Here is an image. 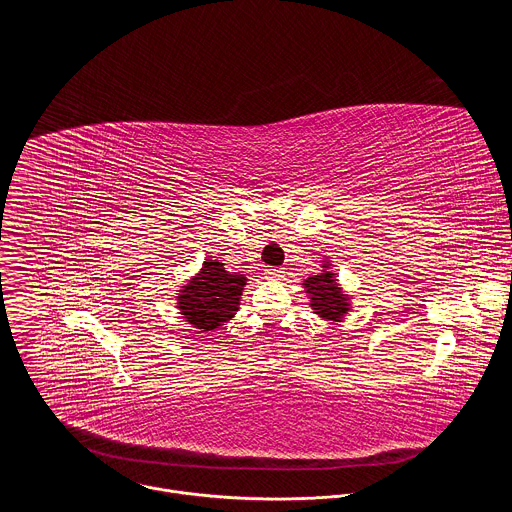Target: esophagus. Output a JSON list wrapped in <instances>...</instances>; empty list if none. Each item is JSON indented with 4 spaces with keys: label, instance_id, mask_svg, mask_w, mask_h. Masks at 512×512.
Returning <instances> with one entry per match:
<instances>
[{
    "label": "esophagus",
    "instance_id": "obj_1",
    "mask_svg": "<svg viewBox=\"0 0 512 512\" xmlns=\"http://www.w3.org/2000/svg\"><path fill=\"white\" fill-rule=\"evenodd\" d=\"M281 273H283V271H281L279 267H267V269H265V277H267V279H277V277H281Z\"/></svg>",
    "mask_w": 512,
    "mask_h": 512
}]
</instances>
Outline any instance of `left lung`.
<instances>
[{
	"label": "left lung",
	"instance_id": "1",
	"mask_svg": "<svg viewBox=\"0 0 512 512\" xmlns=\"http://www.w3.org/2000/svg\"><path fill=\"white\" fill-rule=\"evenodd\" d=\"M322 267V273L304 281L306 294L310 296V308L328 322H340L350 310V298L338 285L336 273L330 271V261H324Z\"/></svg>",
	"mask_w": 512,
	"mask_h": 512
}]
</instances>
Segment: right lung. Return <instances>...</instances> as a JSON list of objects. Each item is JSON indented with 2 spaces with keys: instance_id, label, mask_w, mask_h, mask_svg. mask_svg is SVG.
Wrapping results in <instances>:
<instances>
[{
  "instance_id": "1",
  "label": "right lung",
  "mask_w": 512,
  "mask_h": 512,
  "mask_svg": "<svg viewBox=\"0 0 512 512\" xmlns=\"http://www.w3.org/2000/svg\"><path fill=\"white\" fill-rule=\"evenodd\" d=\"M245 281L243 273H229L225 263L206 259L198 275L180 289L178 310L182 318L198 332L223 326L239 310Z\"/></svg>"
}]
</instances>
